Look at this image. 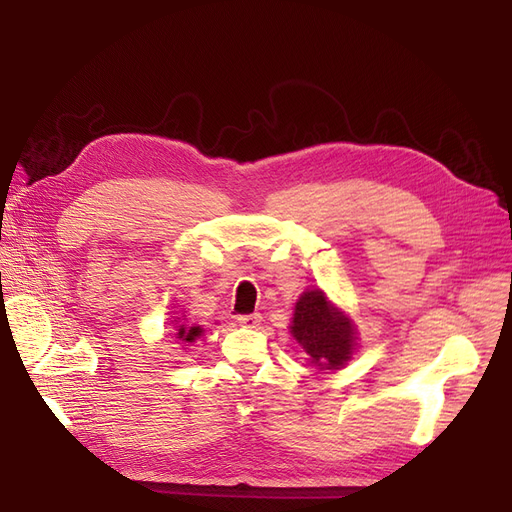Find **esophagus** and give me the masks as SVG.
<instances>
[{
    "label": "esophagus",
    "instance_id": "esophagus-1",
    "mask_svg": "<svg viewBox=\"0 0 512 512\" xmlns=\"http://www.w3.org/2000/svg\"><path fill=\"white\" fill-rule=\"evenodd\" d=\"M238 324H240L242 328H259V324H261V313L238 315Z\"/></svg>",
    "mask_w": 512,
    "mask_h": 512
}]
</instances>
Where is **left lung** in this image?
<instances>
[{"instance_id": "8db88e82", "label": "left lung", "mask_w": 512, "mask_h": 512, "mask_svg": "<svg viewBox=\"0 0 512 512\" xmlns=\"http://www.w3.org/2000/svg\"><path fill=\"white\" fill-rule=\"evenodd\" d=\"M290 332L321 369H338L353 355L355 330L351 321L326 301L321 290L303 292L294 307Z\"/></svg>"}]
</instances>
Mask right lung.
Wrapping results in <instances>:
<instances>
[{
  "instance_id": "obj_1",
  "label": "right lung",
  "mask_w": 512,
  "mask_h": 512,
  "mask_svg": "<svg viewBox=\"0 0 512 512\" xmlns=\"http://www.w3.org/2000/svg\"><path fill=\"white\" fill-rule=\"evenodd\" d=\"M197 336H201V328L195 326V328H184V326H178V332H176V338L182 340V342H193Z\"/></svg>"
}]
</instances>
